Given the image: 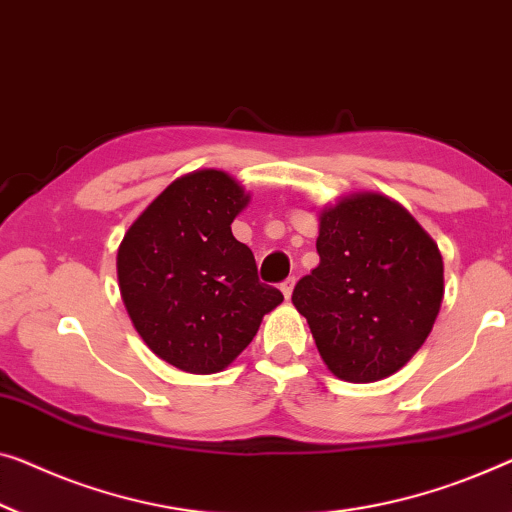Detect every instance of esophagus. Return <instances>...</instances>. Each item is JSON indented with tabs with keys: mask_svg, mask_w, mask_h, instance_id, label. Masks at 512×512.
<instances>
[{
	"mask_svg": "<svg viewBox=\"0 0 512 512\" xmlns=\"http://www.w3.org/2000/svg\"><path fill=\"white\" fill-rule=\"evenodd\" d=\"M294 282H296L294 278H287V280L280 285V292L285 294V299H289V296H292V292H294Z\"/></svg>",
	"mask_w": 512,
	"mask_h": 512,
	"instance_id": "obj_1",
	"label": "esophagus"
}]
</instances>
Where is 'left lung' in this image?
<instances>
[{
  "mask_svg": "<svg viewBox=\"0 0 512 512\" xmlns=\"http://www.w3.org/2000/svg\"><path fill=\"white\" fill-rule=\"evenodd\" d=\"M319 264L294 287L319 356L335 377L370 384L404 368L444 301V259L388 195L361 190L317 211Z\"/></svg>",
  "mask_w": 512,
  "mask_h": 512,
  "instance_id": "left-lung-1",
  "label": "left lung"
}]
</instances>
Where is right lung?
<instances>
[{
    "instance_id": "obj_1",
    "label": "right lung",
    "mask_w": 512,
    "mask_h": 512,
    "mask_svg": "<svg viewBox=\"0 0 512 512\" xmlns=\"http://www.w3.org/2000/svg\"><path fill=\"white\" fill-rule=\"evenodd\" d=\"M250 193L223 170L174 179L128 227L117 278L128 317L160 361L190 375L223 372L282 303L257 278L232 223Z\"/></svg>"
}]
</instances>
